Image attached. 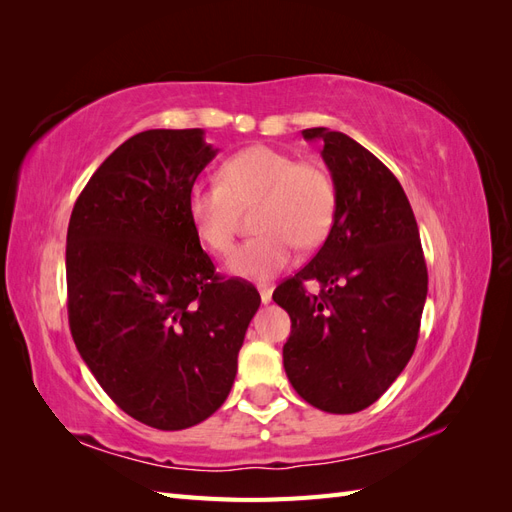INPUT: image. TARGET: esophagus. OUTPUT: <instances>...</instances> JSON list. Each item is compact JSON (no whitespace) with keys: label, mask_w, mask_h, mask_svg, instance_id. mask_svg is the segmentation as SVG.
Listing matches in <instances>:
<instances>
[{"label":"esophagus","mask_w":512,"mask_h":512,"mask_svg":"<svg viewBox=\"0 0 512 512\" xmlns=\"http://www.w3.org/2000/svg\"><path fill=\"white\" fill-rule=\"evenodd\" d=\"M273 297V288L271 286H260V301L262 305H269Z\"/></svg>","instance_id":"esophagus-1"}]
</instances>
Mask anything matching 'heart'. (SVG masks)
Segmentation results:
<instances>
[{
    "label": "heart",
    "instance_id": "1",
    "mask_svg": "<svg viewBox=\"0 0 512 512\" xmlns=\"http://www.w3.org/2000/svg\"><path fill=\"white\" fill-rule=\"evenodd\" d=\"M256 200L254 226L260 232L228 256L226 267L241 280L267 282L290 265L297 245L314 247L329 235L337 194L322 166L254 145L222 164L220 181L190 185L185 215L200 243L226 254L235 239L239 207Z\"/></svg>",
    "mask_w": 512,
    "mask_h": 512
}]
</instances>
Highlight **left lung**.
<instances>
[{
	"label": "left lung",
	"mask_w": 512,
	"mask_h": 512,
	"mask_svg": "<svg viewBox=\"0 0 512 512\" xmlns=\"http://www.w3.org/2000/svg\"><path fill=\"white\" fill-rule=\"evenodd\" d=\"M322 145L337 209L318 254L273 292L292 329L284 369L307 404L331 414L380 399L416 348L427 267L408 196L374 153L344 132L303 130ZM305 281L321 284L307 295Z\"/></svg>",
	"instance_id": "left-lung-1"
}]
</instances>
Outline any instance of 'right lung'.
<instances>
[{"mask_svg": "<svg viewBox=\"0 0 512 512\" xmlns=\"http://www.w3.org/2000/svg\"><path fill=\"white\" fill-rule=\"evenodd\" d=\"M215 153L200 128L136 134L91 175L70 215L74 344L123 412L162 431L224 404L260 307L252 284L215 275L185 215V194Z\"/></svg>", "mask_w": 512, "mask_h": 512, "instance_id": "obj_1", "label": "right lung"}]
</instances>
